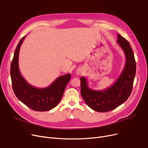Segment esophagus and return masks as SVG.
<instances>
[{
	"mask_svg": "<svg viewBox=\"0 0 148 148\" xmlns=\"http://www.w3.org/2000/svg\"><path fill=\"white\" fill-rule=\"evenodd\" d=\"M76 73H77V75H80L83 74V71L81 70V69H78V70H77Z\"/></svg>",
	"mask_w": 148,
	"mask_h": 148,
	"instance_id": "obj_1",
	"label": "esophagus"
}]
</instances>
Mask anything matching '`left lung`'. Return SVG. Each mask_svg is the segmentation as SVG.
Segmentation results:
<instances>
[{
  "label": "left lung",
  "mask_w": 148,
  "mask_h": 148,
  "mask_svg": "<svg viewBox=\"0 0 148 148\" xmlns=\"http://www.w3.org/2000/svg\"><path fill=\"white\" fill-rule=\"evenodd\" d=\"M117 43L123 49L125 56L123 70L115 82L101 90H92L88 86L84 77H82L81 95L86 103L91 109L97 112H108L115 109L130 96L136 74V61L130 45L119 34Z\"/></svg>",
  "instance_id": "obj_1"
}]
</instances>
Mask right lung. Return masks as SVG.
I'll return each mask as SVG.
<instances>
[{
    "instance_id": "add662e5",
    "label": "right lung",
    "mask_w": 148,
    "mask_h": 148,
    "mask_svg": "<svg viewBox=\"0 0 148 148\" xmlns=\"http://www.w3.org/2000/svg\"><path fill=\"white\" fill-rule=\"evenodd\" d=\"M25 36L18 44L11 65V77L14 92L18 99L36 111L51 110L61 100L65 87L71 79L69 73L58 77L48 87L37 88L28 83L20 73L18 65L19 52Z\"/></svg>"
}]
</instances>
